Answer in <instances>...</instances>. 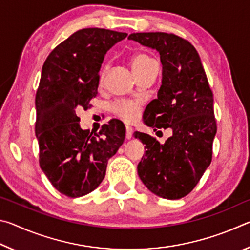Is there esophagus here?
Wrapping results in <instances>:
<instances>
[{
  "instance_id": "34e87169",
  "label": "esophagus",
  "mask_w": 250,
  "mask_h": 250,
  "mask_svg": "<svg viewBox=\"0 0 250 250\" xmlns=\"http://www.w3.org/2000/svg\"><path fill=\"white\" fill-rule=\"evenodd\" d=\"M132 133H133L132 128H131V126H129V125H126L125 126V139H126V140H130V139L132 138Z\"/></svg>"
}]
</instances>
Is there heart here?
<instances>
[{"label":"heart","mask_w":250,"mask_h":250,"mask_svg":"<svg viewBox=\"0 0 250 250\" xmlns=\"http://www.w3.org/2000/svg\"><path fill=\"white\" fill-rule=\"evenodd\" d=\"M130 66L133 74L139 77L140 75L153 68L156 64L153 59L150 58L147 55L138 53L131 57ZM139 111H140V105L135 101H121V103H117L113 105V112L116 113V116L126 122H131L137 119Z\"/></svg>","instance_id":"obj_1"}]
</instances>
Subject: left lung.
<instances>
[{
  "label": "left lung",
  "instance_id": "left-lung-1",
  "mask_svg": "<svg viewBox=\"0 0 250 250\" xmlns=\"http://www.w3.org/2000/svg\"><path fill=\"white\" fill-rule=\"evenodd\" d=\"M129 40L158 50L162 84L158 98L146 105L143 121L172 130L161 145L149 134L134 132L146 145L138 174L152 193L179 200L195 188L211 162L216 134L214 99L200 55L189 42L167 33H133Z\"/></svg>",
  "mask_w": 250,
  "mask_h": 250
}]
</instances>
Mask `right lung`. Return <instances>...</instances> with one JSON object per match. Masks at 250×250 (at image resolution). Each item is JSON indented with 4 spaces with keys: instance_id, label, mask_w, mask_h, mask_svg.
Here are the masks:
<instances>
[{
    "instance_id": "1",
    "label": "right lung",
    "mask_w": 250,
    "mask_h": 250,
    "mask_svg": "<svg viewBox=\"0 0 250 250\" xmlns=\"http://www.w3.org/2000/svg\"><path fill=\"white\" fill-rule=\"evenodd\" d=\"M126 35L104 28L80 29L52 50L42 68L35 98L40 166L54 188L68 197L98 188L108 160L125 141L120 121L111 120L92 134L80 128L76 110L90 107L98 94L104 55Z\"/></svg>"
}]
</instances>
